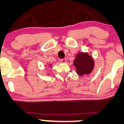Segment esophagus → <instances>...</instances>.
<instances>
[{"label": "esophagus", "instance_id": "obj_1", "mask_svg": "<svg viewBox=\"0 0 124 124\" xmlns=\"http://www.w3.org/2000/svg\"><path fill=\"white\" fill-rule=\"evenodd\" d=\"M61 62H62V63H66V59H61Z\"/></svg>", "mask_w": 124, "mask_h": 124}]
</instances>
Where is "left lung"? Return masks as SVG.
<instances>
[{
    "label": "left lung",
    "mask_w": 124,
    "mask_h": 124,
    "mask_svg": "<svg viewBox=\"0 0 124 124\" xmlns=\"http://www.w3.org/2000/svg\"><path fill=\"white\" fill-rule=\"evenodd\" d=\"M73 65L76 69V73L83 76L92 72L94 66V61L87 52H80L76 55Z\"/></svg>",
    "instance_id": "8db88e82"
}]
</instances>
